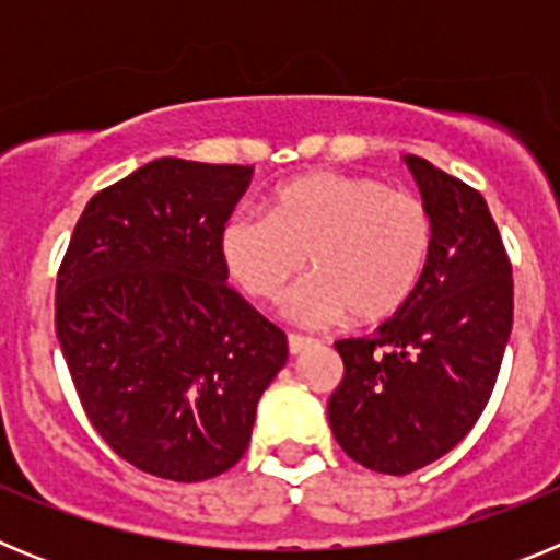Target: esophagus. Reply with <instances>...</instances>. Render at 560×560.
Instances as JSON below:
<instances>
[{
  "label": "esophagus",
  "instance_id": "34e87169",
  "mask_svg": "<svg viewBox=\"0 0 560 560\" xmlns=\"http://www.w3.org/2000/svg\"><path fill=\"white\" fill-rule=\"evenodd\" d=\"M311 345H314V339H308V336H296V334L289 336V353L291 355L305 353V350H308Z\"/></svg>",
  "mask_w": 560,
  "mask_h": 560
}]
</instances>
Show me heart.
Wrapping results in <instances>:
<instances>
[{
  "label": "heart",
  "mask_w": 560,
  "mask_h": 560,
  "mask_svg": "<svg viewBox=\"0 0 560 560\" xmlns=\"http://www.w3.org/2000/svg\"><path fill=\"white\" fill-rule=\"evenodd\" d=\"M432 215L409 192L348 173H308L266 205V215H235L221 235L232 280L255 300H280L296 277L314 275L289 296L300 325L359 328L389 323L407 308L432 255Z\"/></svg>",
  "instance_id": "1"
}]
</instances>
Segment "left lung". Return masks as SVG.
<instances>
[{
	"label": "left lung",
	"instance_id": "8db88e82",
	"mask_svg": "<svg viewBox=\"0 0 560 560\" xmlns=\"http://www.w3.org/2000/svg\"><path fill=\"white\" fill-rule=\"evenodd\" d=\"M432 215V255L409 305L364 339L336 341L345 375L328 400L336 443L378 474L452 452L482 415L513 328V277L474 187L404 156Z\"/></svg>",
	"mask_w": 560,
	"mask_h": 560
}]
</instances>
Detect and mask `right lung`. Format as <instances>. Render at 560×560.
Here are the masks:
<instances>
[{"instance_id": "right-lung-1", "label": "right lung", "mask_w": 560, "mask_h": 560, "mask_svg": "<svg viewBox=\"0 0 560 560\" xmlns=\"http://www.w3.org/2000/svg\"><path fill=\"white\" fill-rule=\"evenodd\" d=\"M255 167L162 156L83 210L56 334L83 412L140 471L201 482L249 446L289 341L226 285L221 235Z\"/></svg>"}]
</instances>
